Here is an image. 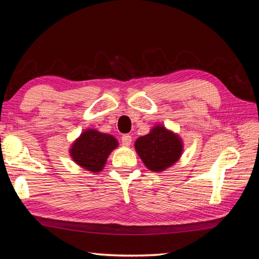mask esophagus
Returning a JSON list of instances; mask_svg holds the SVG:
<instances>
[{"label": "esophagus", "instance_id": "34e87169", "mask_svg": "<svg viewBox=\"0 0 259 259\" xmlns=\"http://www.w3.org/2000/svg\"><path fill=\"white\" fill-rule=\"evenodd\" d=\"M131 142H133V138H131V136H129V135H123L121 137V143H122V145L125 146V147L130 146Z\"/></svg>", "mask_w": 259, "mask_h": 259}]
</instances>
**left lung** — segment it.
Listing matches in <instances>:
<instances>
[{
  "label": "left lung",
  "mask_w": 259,
  "mask_h": 259,
  "mask_svg": "<svg viewBox=\"0 0 259 259\" xmlns=\"http://www.w3.org/2000/svg\"><path fill=\"white\" fill-rule=\"evenodd\" d=\"M135 149L148 170L163 172L180 159L183 140L175 131L163 124H156L147 135L136 140Z\"/></svg>",
  "instance_id": "left-lung-1"
}]
</instances>
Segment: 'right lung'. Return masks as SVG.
<instances>
[{
  "instance_id": "right-lung-1",
  "label": "right lung",
  "mask_w": 259,
  "mask_h": 259,
  "mask_svg": "<svg viewBox=\"0 0 259 259\" xmlns=\"http://www.w3.org/2000/svg\"><path fill=\"white\" fill-rule=\"evenodd\" d=\"M119 146L112 135L96 129H86L69 148L72 161L86 171L100 173L104 168L110 154Z\"/></svg>"
}]
</instances>
